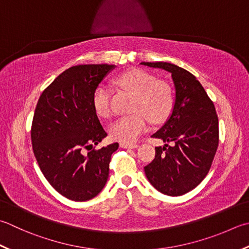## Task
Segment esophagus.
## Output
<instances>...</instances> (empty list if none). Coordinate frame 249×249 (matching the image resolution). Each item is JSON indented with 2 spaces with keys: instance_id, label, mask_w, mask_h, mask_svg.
Masks as SVG:
<instances>
[{
  "instance_id": "esophagus-1",
  "label": "esophagus",
  "mask_w": 249,
  "mask_h": 249,
  "mask_svg": "<svg viewBox=\"0 0 249 249\" xmlns=\"http://www.w3.org/2000/svg\"><path fill=\"white\" fill-rule=\"evenodd\" d=\"M120 147L121 148H125V149H135L138 147L137 143H127V142H121L120 143Z\"/></svg>"
}]
</instances>
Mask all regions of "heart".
<instances>
[{"mask_svg":"<svg viewBox=\"0 0 249 249\" xmlns=\"http://www.w3.org/2000/svg\"><path fill=\"white\" fill-rule=\"evenodd\" d=\"M115 83L135 94L133 114L121 116L110 126V135L114 140L134 142L148 130L150 119L162 123L168 119L174 108L175 98L167 83L155 80L153 75L141 69H131L116 76ZM92 106L97 114L109 118L112 113L111 91L99 85L92 94Z\"/></svg>","mask_w":249,"mask_h":249,"instance_id":"obj_1","label":"heart"}]
</instances>
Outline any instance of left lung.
Returning a JSON list of instances; mask_svg holds the SVG:
<instances>
[{
  "label": "left lung",
  "instance_id": "obj_1",
  "mask_svg": "<svg viewBox=\"0 0 249 249\" xmlns=\"http://www.w3.org/2000/svg\"><path fill=\"white\" fill-rule=\"evenodd\" d=\"M172 73L176 100L173 113L152 137L162 139L155 158L144 166L152 186L160 193L179 196L197 187L206 177L219 144L215 106L192 73L168 62H141Z\"/></svg>",
  "mask_w": 249,
  "mask_h": 249
}]
</instances>
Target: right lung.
Wrapping results in <instances>:
<instances>
[{"instance_id": "1", "label": "right lung", "mask_w": 249, "mask_h": 249, "mask_svg": "<svg viewBox=\"0 0 249 249\" xmlns=\"http://www.w3.org/2000/svg\"><path fill=\"white\" fill-rule=\"evenodd\" d=\"M113 68H69L43 90L34 111V157L51 186L71 201H89L104 189L111 155L119 148L118 142L95 147L107 133L92 106V94Z\"/></svg>"}]
</instances>
